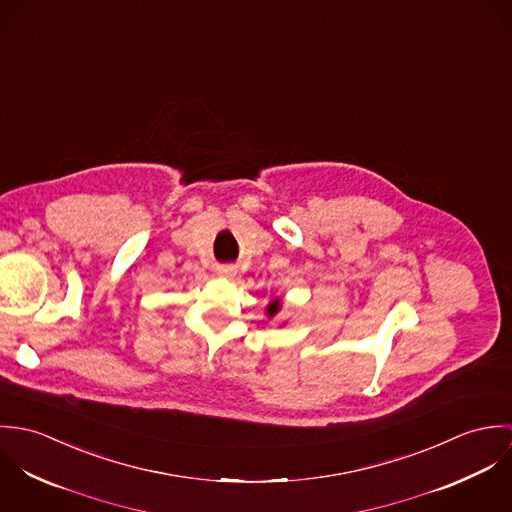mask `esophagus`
<instances>
[{"instance_id": "1", "label": "esophagus", "mask_w": 512, "mask_h": 512, "mask_svg": "<svg viewBox=\"0 0 512 512\" xmlns=\"http://www.w3.org/2000/svg\"><path fill=\"white\" fill-rule=\"evenodd\" d=\"M217 274H219L220 278H234L236 270H234V266L224 264V266H217Z\"/></svg>"}]
</instances>
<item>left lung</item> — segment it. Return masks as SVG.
<instances>
[{"label": "left lung", "mask_w": 512, "mask_h": 512, "mask_svg": "<svg viewBox=\"0 0 512 512\" xmlns=\"http://www.w3.org/2000/svg\"><path fill=\"white\" fill-rule=\"evenodd\" d=\"M282 309V301L276 297V299H272L270 303H268V309H266V313H268V317H274L278 311Z\"/></svg>", "instance_id": "obj_1"}]
</instances>
